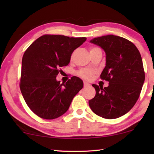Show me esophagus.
I'll return each mask as SVG.
<instances>
[{"mask_svg": "<svg viewBox=\"0 0 154 154\" xmlns=\"http://www.w3.org/2000/svg\"><path fill=\"white\" fill-rule=\"evenodd\" d=\"M83 85H84V87H87V86H89V85H90V83L86 82H83Z\"/></svg>", "mask_w": 154, "mask_h": 154, "instance_id": "esophagus-1", "label": "esophagus"}]
</instances>
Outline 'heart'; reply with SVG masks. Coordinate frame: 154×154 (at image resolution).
<instances>
[{"mask_svg":"<svg viewBox=\"0 0 154 154\" xmlns=\"http://www.w3.org/2000/svg\"><path fill=\"white\" fill-rule=\"evenodd\" d=\"M95 48H92L91 49V50L93 49H95ZM93 73H94V71H92V70L89 69H82L79 70V71L77 72V74L79 76L83 78V79H90V78L92 77Z\"/></svg>","mask_w":154,"mask_h":154,"instance_id":"obj_1","label":"heart"}]
</instances>
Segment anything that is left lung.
Masks as SVG:
<instances>
[{"mask_svg":"<svg viewBox=\"0 0 154 154\" xmlns=\"http://www.w3.org/2000/svg\"><path fill=\"white\" fill-rule=\"evenodd\" d=\"M90 43L105 52L106 65L100 78L109 83L104 88L92 85L96 95L89 100L90 107L103 118H119L133 107L141 92L145 81L141 56L133 43L121 36H102Z\"/></svg>","mask_w":154,"mask_h":154,"instance_id":"1","label":"left lung"}]
</instances>
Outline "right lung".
I'll return each mask as SVG.
<instances>
[{
  "mask_svg": "<svg viewBox=\"0 0 154 154\" xmlns=\"http://www.w3.org/2000/svg\"><path fill=\"white\" fill-rule=\"evenodd\" d=\"M85 41V37L45 35L26 50L22 61L20 90L28 107L36 116L46 119L59 118L83 88V81L79 77H72L61 84L56 77L60 68L69 64L72 52Z\"/></svg>",
  "mask_w": 154,
  "mask_h": 154,
  "instance_id": "obj_1",
  "label": "right lung"
}]
</instances>
